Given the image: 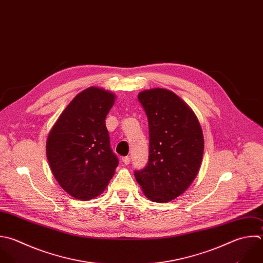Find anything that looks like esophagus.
Returning <instances> with one entry per match:
<instances>
[{
    "mask_svg": "<svg viewBox=\"0 0 263 263\" xmlns=\"http://www.w3.org/2000/svg\"><path fill=\"white\" fill-rule=\"evenodd\" d=\"M122 161H123V163H124L125 165H127V164H129V162H130V157H129V156H124V157L122 158Z\"/></svg>",
    "mask_w": 263,
    "mask_h": 263,
    "instance_id": "34e87169",
    "label": "esophagus"
}]
</instances>
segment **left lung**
Instances as JSON below:
<instances>
[{
  "label": "left lung",
  "mask_w": 263,
  "mask_h": 263,
  "mask_svg": "<svg viewBox=\"0 0 263 263\" xmlns=\"http://www.w3.org/2000/svg\"><path fill=\"white\" fill-rule=\"evenodd\" d=\"M149 125V158L135 171L145 195L171 201L195 179L203 154V137L192 110L174 92L154 88L138 95Z\"/></svg>",
  "instance_id": "1"
}]
</instances>
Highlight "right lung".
<instances>
[{
    "label": "right lung",
    "instance_id": "obj_1",
    "mask_svg": "<svg viewBox=\"0 0 263 263\" xmlns=\"http://www.w3.org/2000/svg\"><path fill=\"white\" fill-rule=\"evenodd\" d=\"M114 100L113 93L102 88H86L73 99L49 133L46 154L52 174L77 199L101 194L118 165L105 121Z\"/></svg>",
    "mask_w": 263,
    "mask_h": 263
}]
</instances>
